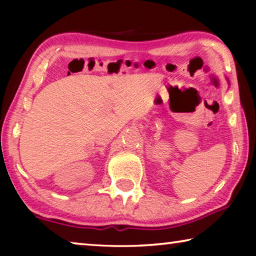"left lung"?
<instances>
[{
	"instance_id": "left-lung-1",
	"label": "left lung",
	"mask_w": 256,
	"mask_h": 256,
	"mask_svg": "<svg viewBox=\"0 0 256 256\" xmlns=\"http://www.w3.org/2000/svg\"><path fill=\"white\" fill-rule=\"evenodd\" d=\"M227 81H228V80H227Z\"/></svg>"
}]
</instances>
